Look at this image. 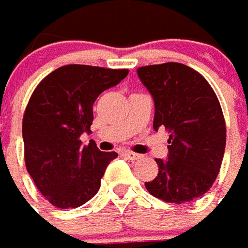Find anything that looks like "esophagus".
<instances>
[{"label":"esophagus","mask_w":248,"mask_h":248,"mask_svg":"<svg viewBox=\"0 0 248 248\" xmlns=\"http://www.w3.org/2000/svg\"><path fill=\"white\" fill-rule=\"evenodd\" d=\"M124 155H125L128 159H131V161H138V159L142 158V155H140V154L134 153V151H124Z\"/></svg>","instance_id":"esophagus-1"}]
</instances>
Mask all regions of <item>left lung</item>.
<instances>
[{
	"label": "left lung",
	"instance_id": "left-lung-1",
	"mask_svg": "<svg viewBox=\"0 0 248 248\" xmlns=\"http://www.w3.org/2000/svg\"><path fill=\"white\" fill-rule=\"evenodd\" d=\"M136 72L154 99L153 127L170 134L168 159L155 158L158 174L144 186L169 203L191 202L209 191L220 172L227 129L218 98L202 75L180 62Z\"/></svg>",
	"mask_w": 248,
	"mask_h": 248
}]
</instances>
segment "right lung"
Here are the masks:
<instances>
[{
  "instance_id": "right-lung-1",
  "label": "right lung",
  "mask_w": 248,
  "mask_h": 248,
  "mask_svg": "<svg viewBox=\"0 0 248 248\" xmlns=\"http://www.w3.org/2000/svg\"><path fill=\"white\" fill-rule=\"evenodd\" d=\"M127 75L128 69L71 64L53 71L34 90L23 117L24 161L53 206L79 207L99 190L117 153L99 151L94 142L83 146L80 136L91 132L99 94Z\"/></svg>"
}]
</instances>
